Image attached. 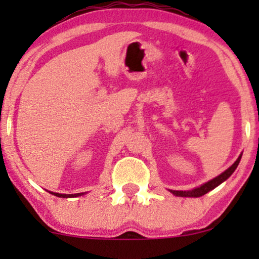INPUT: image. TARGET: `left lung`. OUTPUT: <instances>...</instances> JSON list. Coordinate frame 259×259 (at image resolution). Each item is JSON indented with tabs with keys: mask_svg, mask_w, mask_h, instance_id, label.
Masks as SVG:
<instances>
[{
	"mask_svg": "<svg viewBox=\"0 0 259 259\" xmlns=\"http://www.w3.org/2000/svg\"><path fill=\"white\" fill-rule=\"evenodd\" d=\"M242 154H239V157L237 158V160L233 162V164L230 166L228 169H225L224 172L221 173V175L215 177V178L208 180L207 183L203 184V185L196 187V189L193 190H189V191H177V190H168L169 192L172 194H175L177 197H191V198H198V197H201L204 196V194H206L207 192H210L215 187L221 185L222 183H224L226 179L230 178V176L232 175L233 172H235V169L237 168V166H238L240 159H242Z\"/></svg>",
	"mask_w": 259,
	"mask_h": 259,
	"instance_id": "obj_1",
	"label": "left lung"
}]
</instances>
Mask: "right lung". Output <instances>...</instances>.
I'll list each match as a JSON object with an SVG mask.
<instances>
[{"instance_id": "obj_1", "label": "right lung", "mask_w": 259, "mask_h": 259, "mask_svg": "<svg viewBox=\"0 0 259 259\" xmlns=\"http://www.w3.org/2000/svg\"><path fill=\"white\" fill-rule=\"evenodd\" d=\"M49 193L54 194L56 197H60V198H74V197H79V196H83V194H86V192H81V193H74V194H65V193H56V192H51L49 191Z\"/></svg>"}]
</instances>
